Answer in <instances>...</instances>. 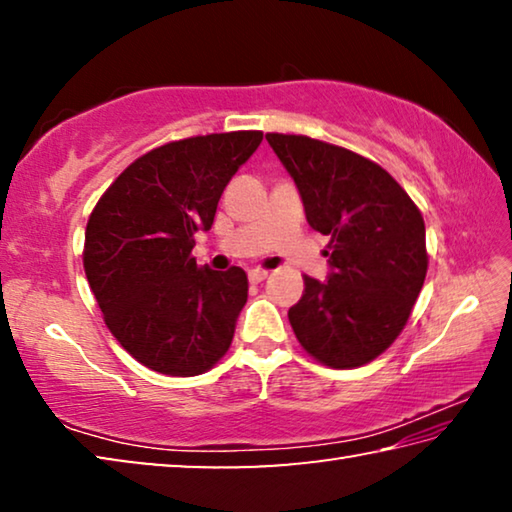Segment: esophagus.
I'll return each instance as SVG.
<instances>
[{
    "label": "esophagus",
    "mask_w": 512,
    "mask_h": 512,
    "mask_svg": "<svg viewBox=\"0 0 512 512\" xmlns=\"http://www.w3.org/2000/svg\"><path fill=\"white\" fill-rule=\"evenodd\" d=\"M266 277H268V271H262V268H250V271H248V280L253 284L264 282Z\"/></svg>",
    "instance_id": "1"
}]
</instances>
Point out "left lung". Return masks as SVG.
I'll return each instance as SVG.
<instances>
[{
	"instance_id": "obj_1",
	"label": "left lung",
	"mask_w": 512,
	"mask_h": 512,
	"mask_svg": "<svg viewBox=\"0 0 512 512\" xmlns=\"http://www.w3.org/2000/svg\"><path fill=\"white\" fill-rule=\"evenodd\" d=\"M311 228L332 237L325 280L305 275L289 309L298 341L332 368L379 357L411 316L427 275L424 221L379 164L305 135L266 133Z\"/></svg>"
}]
</instances>
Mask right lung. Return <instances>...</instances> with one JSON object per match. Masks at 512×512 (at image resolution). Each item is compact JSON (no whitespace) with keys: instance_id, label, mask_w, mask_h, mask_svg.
Listing matches in <instances>:
<instances>
[{"instance_id":"1","label":"right lung","mask_w":512,"mask_h":512,"mask_svg":"<svg viewBox=\"0 0 512 512\" xmlns=\"http://www.w3.org/2000/svg\"><path fill=\"white\" fill-rule=\"evenodd\" d=\"M259 131L189 137L135 160L90 214L83 266L112 336L146 368L194 377L228 352L248 300L239 266L192 257L225 185L262 144Z\"/></svg>"}]
</instances>
